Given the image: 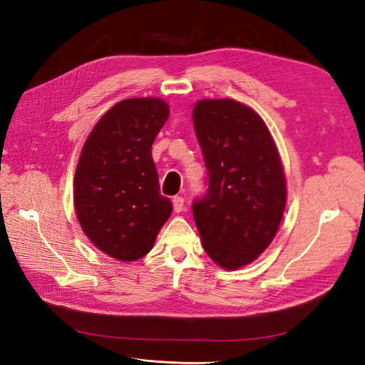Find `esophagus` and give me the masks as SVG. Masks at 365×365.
<instances>
[{
    "label": "esophagus",
    "mask_w": 365,
    "mask_h": 365,
    "mask_svg": "<svg viewBox=\"0 0 365 365\" xmlns=\"http://www.w3.org/2000/svg\"><path fill=\"white\" fill-rule=\"evenodd\" d=\"M173 209L175 213H180L185 209V200L183 197H174L173 198Z\"/></svg>",
    "instance_id": "obj_1"
}]
</instances>
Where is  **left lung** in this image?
<instances>
[{"mask_svg": "<svg viewBox=\"0 0 365 365\" xmlns=\"http://www.w3.org/2000/svg\"><path fill=\"white\" fill-rule=\"evenodd\" d=\"M207 191L192 213L209 257L228 271L259 257L286 207V178L264 121L232 99L198 101L192 111Z\"/></svg>", "mask_w": 365, "mask_h": 365, "instance_id": "obj_1", "label": "left lung"}]
</instances>
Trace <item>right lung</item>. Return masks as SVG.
I'll return each instance as SVG.
<instances>
[{
  "instance_id": "1",
  "label": "right lung",
  "mask_w": 365,
  "mask_h": 365,
  "mask_svg": "<svg viewBox=\"0 0 365 365\" xmlns=\"http://www.w3.org/2000/svg\"><path fill=\"white\" fill-rule=\"evenodd\" d=\"M170 115L156 98L115 103L84 144L75 173L73 203L91 244L121 262L152 250L173 212L160 195L152 144Z\"/></svg>"
}]
</instances>
